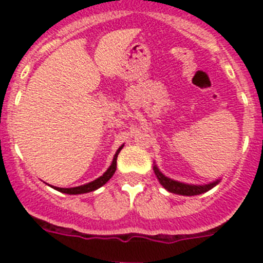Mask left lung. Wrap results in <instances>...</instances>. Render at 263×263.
I'll use <instances>...</instances> for the list:
<instances>
[{"label": "left lung", "mask_w": 263, "mask_h": 263, "mask_svg": "<svg viewBox=\"0 0 263 263\" xmlns=\"http://www.w3.org/2000/svg\"><path fill=\"white\" fill-rule=\"evenodd\" d=\"M154 173L157 175L158 180L164 188H166L168 192H173V194L176 195H183V196H194V195H200L204 194V192L210 191L211 188L215 187L216 184H218L220 180H215V182L210 183V184H204V185H195V184H185V183L176 182V180H173V179L167 178L163 174L160 173L159 168L157 166H154Z\"/></svg>", "instance_id": "left-lung-1"}]
</instances>
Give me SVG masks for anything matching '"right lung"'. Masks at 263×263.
I'll use <instances>...</instances> for the list:
<instances>
[{"label":"right lung","instance_id":"right-lung-1","mask_svg":"<svg viewBox=\"0 0 263 263\" xmlns=\"http://www.w3.org/2000/svg\"><path fill=\"white\" fill-rule=\"evenodd\" d=\"M124 147V145L118 147V150L116 152L115 158L111 160V164L109 166V168L106 170L105 173L103 174V176H100L97 178L96 180L93 182L87 183V184H83V185H79V187H72V188H59V187H53L57 191L63 192V194H68V195H79V194H87V192H92L97 188L103 187L106 182H108L109 179L113 176V174L116 173V168H117V157H118V153L121 152V148Z\"/></svg>","mask_w":263,"mask_h":263}]
</instances>
